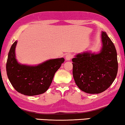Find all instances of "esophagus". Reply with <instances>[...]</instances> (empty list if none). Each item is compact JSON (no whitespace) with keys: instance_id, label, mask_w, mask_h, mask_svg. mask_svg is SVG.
<instances>
[{"instance_id":"1","label":"esophagus","mask_w":125,"mask_h":125,"mask_svg":"<svg viewBox=\"0 0 125 125\" xmlns=\"http://www.w3.org/2000/svg\"><path fill=\"white\" fill-rule=\"evenodd\" d=\"M73 58V55L71 54L68 53L65 55V59L67 60H70Z\"/></svg>"}]
</instances>
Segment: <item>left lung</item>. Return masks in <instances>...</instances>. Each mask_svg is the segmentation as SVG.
I'll return each mask as SVG.
<instances>
[{"label": "left lung", "mask_w": 125, "mask_h": 125, "mask_svg": "<svg viewBox=\"0 0 125 125\" xmlns=\"http://www.w3.org/2000/svg\"><path fill=\"white\" fill-rule=\"evenodd\" d=\"M102 48L99 54L84 52L73 61V74L77 85L88 94H99L111 86L118 73L115 45L105 32L102 33Z\"/></svg>", "instance_id": "8db88e82"}]
</instances>
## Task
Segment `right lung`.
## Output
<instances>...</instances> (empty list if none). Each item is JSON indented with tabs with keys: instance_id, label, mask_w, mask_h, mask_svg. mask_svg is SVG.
<instances>
[{
	"instance_id": "obj_1",
	"label": "right lung",
	"mask_w": 125,
	"mask_h": 125,
	"mask_svg": "<svg viewBox=\"0 0 125 125\" xmlns=\"http://www.w3.org/2000/svg\"><path fill=\"white\" fill-rule=\"evenodd\" d=\"M16 41L10 48L6 62L7 75L10 83L21 94L34 96L44 93L65 60L64 58L50 60L37 66L21 65L16 59Z\"/></svg>"
}]
</instances>
